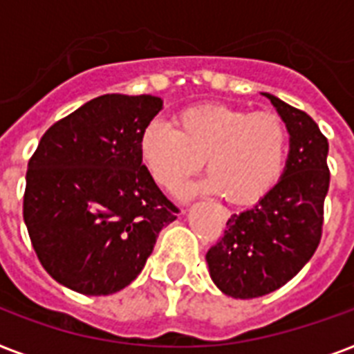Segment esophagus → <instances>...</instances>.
I'll list each match as a JSON object with an SVG mask.
<instances>
[{
	"mask_svg": "<svg viewBox=\"0 0 354 354\" xmlns=\"http://www.w3.org/2000/svg\"><path fill=\"white\" fill-rule=\"evenodd\" d=\"M221 216H222V221H227V218H230V213H227L226 209H221Z\"/></svg>",
	"mask_w": 354,
	"mask_h": 354,
	"instance_id": "34e87169",
	"label": "esophagus"
}]
</instances>
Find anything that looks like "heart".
<instances>
[{"instance_id":"obj_1","label":"heart","mask_w":354,"mask_h":354,"mask_svg":"<svg viewBox=\"0 0 354 354\" xmlns=\"http://www.w3.org/2000/svg\"><path fill=\"white\" fill-rule=\"evenodd\" d=\"M169 122L150 121L139 156L160 187L174 191L205 161V191L235 205L257 204L275 187L288 158V130L272 112L252 113L227 104H200Z\"/></svg>"}]
</instances>
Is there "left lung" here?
Segmentation results:
<instances>
[{"mask_svg":"<svg viewBox=\"0 0 354 354\" xmlns=\"http://www.w3.org/2000/svg\"><path fill=\"white\" fill-rule=\"evenodd\" d=\"M290 136L285 171L252 209L232 215L205 261L213 283L236 299L261 297L288 283L316 252L329 191V143L301 110L263 93Z\"/></svg>","mask_w":354,"mask_h":354,"instance_id":"obj_1","label":"left lung"}]
</instances>
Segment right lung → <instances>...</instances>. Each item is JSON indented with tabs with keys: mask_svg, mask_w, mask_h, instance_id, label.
<instances>
[{
	"mask_svg": "<svg viewBox=\"0 0 354 354\" xmlns=\"http://www.w3.org/2000/svg\"><path fill=\"white\" fill-rule=\"evenodd\" d=\"M161 108L160 97L108 93L41 136L27 167L24 221L60 285L86 296L122 290L176 221L178 207L139 156L141 132Z\"/></svg>",
	"mask_w": 354,
	"mask_h": 354,
	"instance_id": "1",
	"label": "right lung"
}]
</instances>
